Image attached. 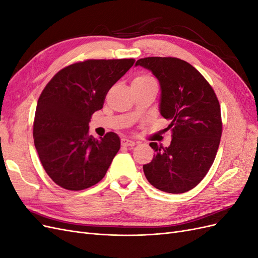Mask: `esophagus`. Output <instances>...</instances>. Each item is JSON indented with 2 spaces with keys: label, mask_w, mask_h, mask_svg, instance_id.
Wrapping results in <instances>:
<instances>
[{
  "label": "esophagus",
  "mask_w": 258,
  "mask_h": 258,
  "mask_svg": "<svg viewBox=\"0 0 258 258\" xmlns=\"http://www.w3.org/2000/svg\"><path fill=\"white\" fill-rule=\"evenodd\" d=\"M121 145L126 146V147H132V146L136 145V142L132 141V140L123 138V139H121Z\"/></svg>",
  "instance_id": "esophagus-1"
}]
</instances>
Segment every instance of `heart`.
I'll use <instances>...</instances> for the list:
<instances>
[{"mask_svg":"<svg viewBox=\"0 0 258 258\" xmlns=\"http://www.w3.org/2000/svg\"><path fill=\"white\" fill-rule=\"evenodd\" d=\"M148 83H156V82L153 77L148 75H139L134 80V82H132V84H137V85H143Z\"/></svg>","mask_w":258,"mask_h":258,"instance_id":"1","label":"heart"}]
</instances>
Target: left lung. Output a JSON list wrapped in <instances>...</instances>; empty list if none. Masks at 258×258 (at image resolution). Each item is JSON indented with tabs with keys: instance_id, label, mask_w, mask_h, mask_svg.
I'll use <instances>...</instances> for the list:
<instances>
[{
	"instance_id": "8db88e82",
	"label": "left lung",
	"mask_w": 258,
	"mask_h": 258,
	"mask_svg": "<svg viewBox=\"0 0 258 258\" xmlns=\"http://www.w3.org/2000/svg\"><path fill=\"white\" fill-rule=\"evenodd\" d=\"M157 77L161 98L159 111L170 120L172 132L168 147L156 142L153 160L143 166L144 174L156 188L182 194L196 187L215 159L222 137L221 106L213 88L188 62L173 57L139 59Z\"/></svg>"
}]
</instances>
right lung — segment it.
Segmentation results:
<instances>
[{"instance_id":"add662e5","label":"right lung","mask_w":258,"mask_h":258,"mask_svg":"<svg viewBox=\"0 0 258 258\" xmlns=\"http://www.w3.org/2000/svg\"><path fill=\"white\" fill-rule=\"evenodd\" d=\"M135 59H89L70 64L54 75L37 101L33 138L46 173L68 190L96 185L120 148L119 137L107 132L89 136L92 114L103 107L112 86Z\"/></svg>"}]
</instances>
